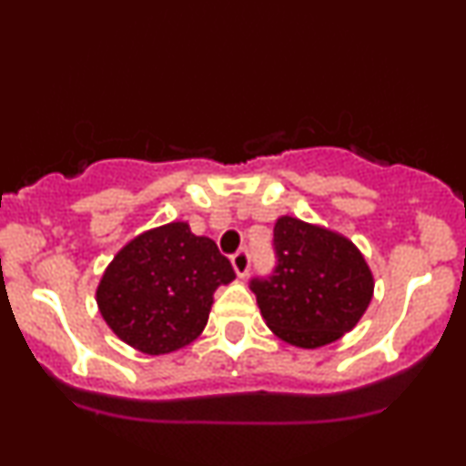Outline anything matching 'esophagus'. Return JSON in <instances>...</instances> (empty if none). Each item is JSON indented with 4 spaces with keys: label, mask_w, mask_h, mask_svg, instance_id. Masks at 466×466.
<instances>
[{
    "label": "esophagus",
    "mask_w": 466,
    "mask_h": 466,
    "mask_svg": "<svg viewBox=\"0 0 466 466\" xmlns=\"http://www.w3.org/2000/svg\"><path fill=\"white\" fill-rule=\"evenodd\" d=\"M232 267L237 271L238 278H245L249 271V251L248 249H240L237 254L232 256Z\"/></svg>",
    "instance_id": "34e87169"
}]
</instances>
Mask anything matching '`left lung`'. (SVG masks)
<instances>
[{
    "instance_id": "left-lung-1",
    "label": "left lung",
    "mask_w": 466,
    "mask_h": 466,
    "mask_svg": "<svg viewBox=\"0 0 466 466\" xmlns=\"http://www.w3.org/2000/svg\"><path fill=\"white\" fill-rule=\"evenodd\" d=\"M276 267L251 278L267 326L287 344L319 349L361 319L374 280L361 251L341 234L280 217L274 226Z\"/></svg>"
}]
</instances>
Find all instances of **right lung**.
Masks as SVG:
<instances>
[{
    "mask_svg": "<svg viewBox=\"0 0 466 466\" xmlns=\"http://www.w3.org/2000/svg\"><path fill=\"white\" fill-rule=\"evenodd\" d=\"M232 265L208 237L177 221L127 243L105 269L96 302L109 329L147 355L188 346L206 329L212 296Z\"/></svg>",
    "mask_w": 466,
    "mask_h": 466,
    "instance_id": "right-lung-1",
    "label": "right lung"
}]
</instances>
